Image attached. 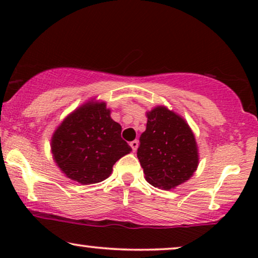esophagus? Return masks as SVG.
I'll use <instances>...</instances> for the list:
<instances>
[{
	"mask_svg": "<svg viewBox=\"0 0 258 258\" xmlns=\"http://www.w3.org/2000/svg\"><path fill=\"white\" fill-rule=\"evenodd\" d=\"M130 147H132L133 151H136L137 148H139V141L135 140V141H133V142H130Z\"/></svg>",
	"mask_w": 258,
	"mask_h": 258,
	"instance_id": "34e87169",
	"label": "esophagus"
}]
</instances>
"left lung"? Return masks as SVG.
I'll return each instance as SVG.
<instances>
[{
  "mask_svg": "<svg viewBox=\"0 0 258 258\" xmlns=\"http://www.w3.org/2000/svg\"><path fill=\"white\" fill-rule=\"evenodd\" d=\"M147 118L137 157L151 185L174 189L188 181L199 167L195 135L181 115L164 105L148 111Z\"/></svg>",
  "mask_w": 258,
  "mask_h": 258,
  "instance_id": "8db88e82",
  "label": "left lung"
}]
</instances>
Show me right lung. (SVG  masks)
I'll use <instances>...</instances> for the list:
<instances>
[{"label":"right lung","instance_id":"obj_1","mask_svg":"<svg viewBox=\"0 0 258 258\" xmlns=\"http://www.w3.org/2000/svg\"><path fill=\"white\" fill-rule=\"evenodd\" d=\"M103 101L91 98L63 119L51 136V154L63 174L81 184L104 181L132 148Z\"/></svg>","mask_w":258,"mask_h":258}]
</instances>
